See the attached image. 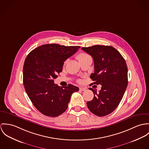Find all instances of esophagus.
Listing matches in <instances>:
<instances>
[{
	"label": "esophagus",
	"instance_id": "34e87169",
	"mask_svg": "<svg viewBox=\"0 0 149 149\" xmlns=\"http://www.w3.org/2000/svg\"><path fill=\"white\" fill-rule=\"evenodd\" d=\"M79 89H80V90H81V91H85L86 90V88H85V87H79Z\"/></svg>",
	"mask_w": 149,
	"mask_h": 149
}]
</instances>
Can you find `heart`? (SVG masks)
<instances>
[{
	"label": "heart",
	"mask_w": 149,
	"mask_h": 149,
	"mask_svg": "<svg viewBox=\"0 0 149 149\" xmlns=\"http://www.w3.org/2000/svg\"><path fill=\"white\" fill-rule=\"evenodd\" d=\"M88 56H89L87 54L84 53V52H81V53L78 54L77 55V58L79 61V62H80L83 59H85V58H87ZM65 63H66V62H65Z\"/></svg>",
	"instance_id": "heart-1"
}]
</instances>
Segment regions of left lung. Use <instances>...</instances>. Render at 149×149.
<instances>
[{
  "mask_svg": "<svg viewBox=\"0 0 149 149\" xmlns=\"http://www.w3.org/2000/svg\"><path fill=\"white\" fill-rule=\"evenodd\" d=\"M94 59V73L90 78L92 84H101L97 93L89 88L94 98L87 102L89 110L98 116H103L116 110L123 98L128 83L127 67L125 60L115 48L110 46L95 45L82 47Z\"/></svg>",
  "mask_w": 149,
  "mask_h": 149,
  "instance_id": "1",
  "label": "left lung"
}]
</instances>
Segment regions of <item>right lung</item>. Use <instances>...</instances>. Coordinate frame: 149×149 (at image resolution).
Here are the masks:
<instances>
[{
	"mask_svg": "<svg viewBox=\"0 0 149 149\" xmlns=\"http://www.w3.org/2000/svg\"><path fill=\"white\" fill-rule=\"evenodd\" d=\"M80 47L47 44L27 56L23 71L24 88L33 106L45 116L55 117L63 114L72 94L79 91L71 84L61 87L54 80L62 71L64 62Z\"/></svg>",
	"mask_w": 149,
	"mask_h": 149,
	"instance_id": "right-lung-1",
	"label": "right lung"
}]
</instances>
